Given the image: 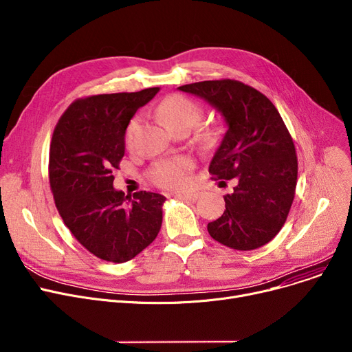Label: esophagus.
I'll use <instances>...</instances> for the list:
<instances>
[{
    "instance_id": "34e87169",
    "label": "esophagus",
    "mask_w": 352,
    "mask_h": 352,
    "mask_svg": "<svg viewBox=\"0 0 352 352\" xmlns=\"http://www.w3.org/2000/svg\"><path fill=\"white\" fill-rule=\"evenodd\" d=\"M179 197L188 201H197L201 197V192H186V194H179Z\"/></svg>"
}]
</instances>
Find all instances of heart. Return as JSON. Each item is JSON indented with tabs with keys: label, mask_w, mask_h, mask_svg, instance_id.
<instances>
[{
	"label": "heart",
	"mask_w": 352,
	"mask_h": 352,
	"mask_svg": "<svg viewBox=\"0 0 352 352\" xmlns=\"http://www.w3.org/2000/svg\"><path fill=\"white\" fill-rule=\"evenodd\" d=\"M160 120L170 131L178 129H191L202 118V108L192 100L175 94L166 97L157 108ZM140 125V117H134L128 122L125 129V144L131 145ZM202 141L212 145L218 140L215 129H204L201 134ZM194 170V161L188 157H178L173 160H162L153 165L150 178L155 186L165 190H186L191 186V173Z\"/></svg>",
	"instance_id": "heart-1"
}]
</instances>
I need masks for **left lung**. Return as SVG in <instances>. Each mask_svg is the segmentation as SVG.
I'll return each mask as SVG.
<instances>
[{
    "mask_svg": "<svg viewBox=\"0 0 352 352\" xmlns=\"http://www.w3.org/2000/svg\"><path fill=\"white\" fill-rule=\"evenodd\" d=\"M178 89L208 101L228 125L210 174L224 186L234 178L235 187L224 195V214L208 224L210 235L238 251L265 245L285 224L298 175L294 141L278 109L263 92L228 78Z\"/></svg>",
    "mask_w": 352,
    "mask_h": 352,
    "instance_id": "obj_1",
    "label": "left lung"
}]
</instances>
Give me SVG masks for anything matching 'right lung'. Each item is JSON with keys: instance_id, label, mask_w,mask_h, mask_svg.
Returning a JSON list of instances; mask_svg holds the SVG:
<instances>
[{"instance_id": "obj_1", "label": "right lung", "mask_w": 352, "mask_h": 352, "mask_svg": "<svg viewBox=\"0 0 352 352\" xmlns=\"http://www.w3.org/2000/svg\"><path fill=\"white\" fill-rule=\"evenodd\" d=\"M158 87L74 101L55 125L50 187L64 224L100 260L125 263L157 238L165 197L116 191L113 171L125 153V129Z\"/></svg>"}]
</instances>
